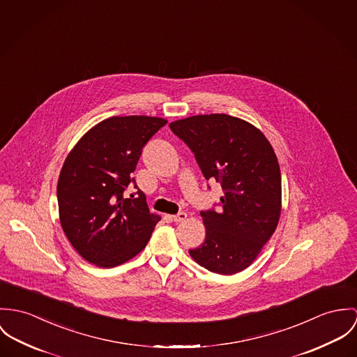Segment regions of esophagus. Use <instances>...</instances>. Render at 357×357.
<instances>
[{"label":"esophagus","mask_w":357,"mask_h":357,"mask_svg":"<svg viewBox=\"0 0 357 357\" xmlns=\"http://www.w3.org/2000/svg\"><path fill=\"white\" fill-rule=\"evenodd\" d=\"M172 219H174V222H175V223L185 222V220L188 219V213H185V212H179L178 215H174V216H172Z\"/></svg>","instance_id":"obj_1"}]
</instances>
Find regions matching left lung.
Listing matches in <instances>:
<instances>
[{"instance_id":"obj_1","label":"left lung","mask_w":357,"mask_h":357,"mask_svg":"<svg viewBox=\"0 0 357 357\" xmlns=\"http://www.w3.org/2000/svg\"><path fill=\"white\" fill-rule=\"evenodd\" d=\"M169 127L193 151L204 176L225 190L219 212H201L205 239L189 253L212 273L237 274L277 230L282 211L277 155L257 127L226 114L175 120Z\"/></svg>"}]
</instances>
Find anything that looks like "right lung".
Returning <instances> with one entry per match:
<instances>
[{
  "mask_svg": "<svg viewBox=\"0 0 357 357\" xmlns=\"http://www.w3.org/2000/svg\"><path fill=\"white\" fill-rule=\"evenodd\" d=\"M165 123L144 115L108 118L86 131L66 158L57 182L59 218L86 261L112 268L146 246L160 216L149 212L141 190L130 198L124 190L142 148Z\"/></svg>",
  "mask_w": 357,
  "mask_h": 357,
  "instance_id": "obj_1",
  "label": "right lung"
}]
</instances>
